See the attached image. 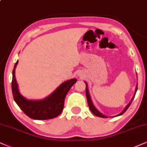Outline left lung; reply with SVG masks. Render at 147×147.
Segmentation results:
<instances>
[{
	"label": "left lung",
	"instance_id": "left-lung-1",
	"mask_svg": "<svg viewBox=\"0 0 147 147\" xmlns=\"http://www.w3.org/2000/svg\"><path fill=\"white\" fill-rule=\"evenodd\" d=\"M84 82L85 83V85H86V88H85V94H86V97H87V103H88V106H89V107H90V111H92V113H93V114H94V115H96V116H97V117H102V118H107V117H108L107 116H106V115H103L102 113H100V111H98V109H96V108L95 107H94V104L92 103V99H91V97H90V93H89V90H88V87H87V83L85 82V81H84ZM137 89H138V85H136V87L135 94H136V93ZM135 94H134V96H133L132 99H131V102H129V104H128V105H127V106H126L125 108V109H124V110H123V111H122V112L120 114H119V115H116V116H119V115H123V113H125L126 111H127V109H128V108H129V106H130L131 103V102H132L133 99H134V97H135Z\"/></svg>",
	"mask_w": 147,
	"mask_h": 147
}]
</instances>
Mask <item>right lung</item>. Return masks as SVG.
I'll return each instance as SVG.
<instances>
[{
    "mask_svg": "<svg viewBox=\"0 0 147 147\" xmlns=\"http://www.w3.org/2000/svg\"><path fill=\"white\" fill-rule=\"evenodd\" d=\"M18 64L17 61L13 70L12 93L17 105L27 116L33 119L46 120L56 117L64 109V100L70 89L77 80L72 79L62 83L54 92L42 100H28L21 95L18 90L15 72Z\"/></svg>",
    "mask_w": 147,
    "mask_h": 147,
    "instance_id": "add662e5",
    "label": "right lung"
}]
</instances>
